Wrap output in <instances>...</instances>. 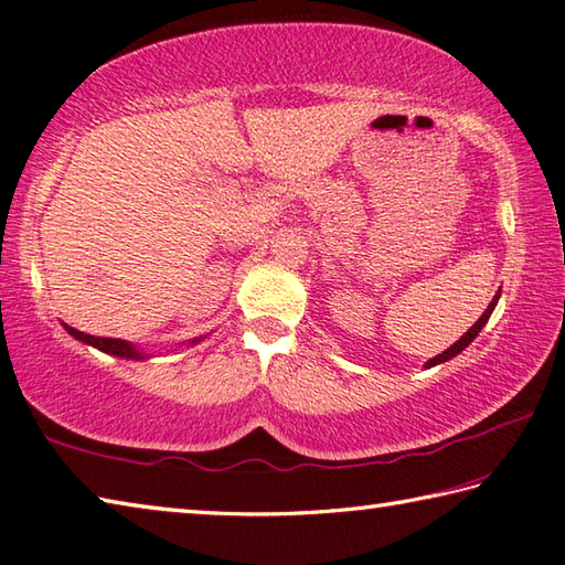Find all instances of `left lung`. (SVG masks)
I'll use <instances>...</instances> for the list:
<instances>
[{
  "instance_id": "1",
  "label": "left lung",
  "mask_w": 565,
  "mask_h": 565,
  "mask_svg": "<svg viewBox=\"0 0 565 565\" xmlns=\"http://www.w3.org/2000/svg\"><path fill=\"white\" fill-rule=\"evenodd\" d=\"M500 294L502 291H497L494 294V298H492V303L488 306V311H484L482 313V318L478 320V323H475L470 330H468V333L466 335H462L460 340H456V342H452V345L446 350V352H440V355H436L434 360H428L426 362V367H434V364H440V362H446V360H450V358H456V355H460V352L462 350H466L468 345H470V342L475 340V338H478V333H480V330H482V326L484 323H488V320H490V316H492V311H494V306H497V301H500Z\"/></svg>"
}]
</instances>
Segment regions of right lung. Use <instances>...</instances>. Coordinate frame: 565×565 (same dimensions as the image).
I'll use <instances>...</instances> for the list:
<instances>
[{
	"label": "right lung",
	"instance_id": "1",
	"mask_svg": "<svg viewBox=\"0 0 565 565\" xmlns=\"http://www.w3.org/2000/svg\"><path fill=\"white\" fill-rule=\"evenodd\" d=\"M65 330L77 340L87 342V345H93L97 350L107 352V355H117V358H127V360H143L147 355L143 352H139L135 345H129L127 340H117V338H97V335H87V333H81V330L75 328H68L65 326Z\"/></svg>",
	"mask_w": 565,
	"mask_h": 565
}]
</instances>
